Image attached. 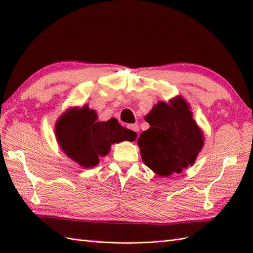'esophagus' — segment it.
I'll return each instance as SVG.
<instances>
[{
	"mask_svg": "<svg viewBox=\"0 0 253 253\" xmlns=\"http://www.w3.org/2000/svg\"><path fill=\"white\" fill-rule=\"evenodd\" d=\"M128 128H129L130 130L135 131L136 135H138V132H139V126L137 125V124H131V125H128Z\"/></svg>",
	"mask_w": 253,
	"mask_h": 253,
	"instance_id": "1",
	"label": "esophagus"
}]
</instances>
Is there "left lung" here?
<instances>
[{
	"mask_svg": "<svg viewBox=\"0 0 253 253\" xmlns=\"http://www.w3.org/2000/svg\"><path fill=\"white\" fill-rule=\"evenodd\" d=\"M144 120L150 128L141 132L138 146L143 163L150 169L168 177L195 163L204 137L184 98L177 95L169 103L159 102Z\"/></svg>",
	"mask_w": 253,
	"mask_h": 253,
	"instance_id": "left-lung-1",
	"label": "left lung"
}]
</instances>
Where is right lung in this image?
Returning a JSON list of instances; mask_svg holds the SVG:
<instances>
[{
	"mask_svg": "<svg viewBox=\"0 0 253 253\" xmlns=\"http://www.w3.org/2000/svg\"><path fill=\"white\" fill-rule=\"evenodd\" d=\"M55 137L62 151L82 168L99 164V158L109 154L111 146L136 140L135 131L123 127L116 118L98 122V115L85 104L69 107L58 117Z\"/></svg>",
	"mask_w": 253,
	"mask_h": 253,
	"instance_id": "add662e5",
	"label": "right lung"
}]
</instances>
